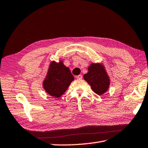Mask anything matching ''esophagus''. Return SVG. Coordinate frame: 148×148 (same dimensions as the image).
Instances as JSON below:
<instances>
[{
  "instance_id": "esophagus-1",
  "label": "esophagus",
  "mask_w": 148,
  "mask_h": 148,
  "mask_svg": "<svg viewBox=\"0 0 148 148\" xmlns=\"http://www.w3.org/2000/svg\"><path fill=\"white\" fill-rule=\"evenodd\" d=\"M82 77H82V75H78V76H76V78H77V79H82Z\"/></svg>"
}]
</instances>
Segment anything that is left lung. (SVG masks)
<instances>
[{
  "mask_svg": "<svg viewBox=\"0 0 148 148\" xmlns=\"http://www.w3.org/2000/svg\"><path fill=\"white\" fill-rule=\"evenodd\" d=\"M84 78L91 86L92 91L99 95H103L109 88L110 78L102 64L92 63Z\"/></svg>",
  "mask_w": 148,
  "mask_h": 148,
  "instance_id": "8db88e82",
  "label": "left lung"
}]
</instances>
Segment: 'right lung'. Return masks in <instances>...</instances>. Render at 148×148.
I'll list each match as a JSON object with an SVG mask.
<instances>
[{
    "mask_svg": "<svg viewBox=\"0 0 148 148\" xmlns=\"http://www.w3.org/2000/svg\"><path fill=\"white\" fill-rule=\"evenodd\" d=\"M74 79L73 75L62 61L59 62L52 61L43 82V87L49 95L59 98L66 91Z\"/></svg>",
    "mask_w": 148,
    "mask_h": 148,
    "instance_id": "right-lung-1",
    "label": "right lung"
}]
</instances>
